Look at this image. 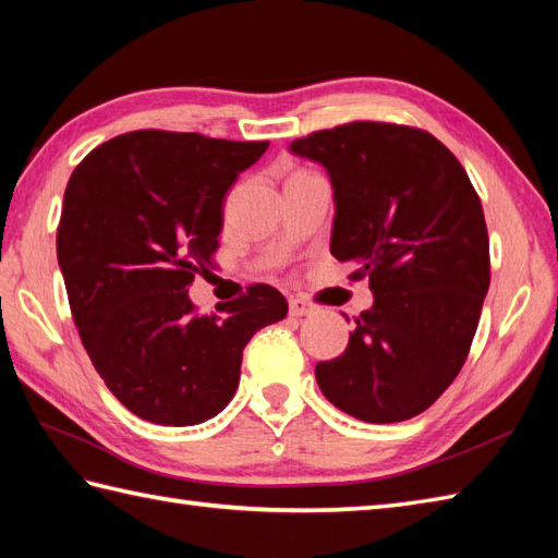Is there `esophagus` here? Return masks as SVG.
I'll return each mask as SVG.
<instances>
[{
  "label": "esophagus",
  "instance_id": "obj_1",
  "mask_svg": "<svg viewBox=\"0 0 558 558\" xmlns=\"http://www.w3.org/2000/svg\"><path fill=\"white\" fill-rule=\"evenodd\" d=\"M316 314V306L312 302H306L302 298H292L290 300V316H312Z\"/></svg>",
  "mask_w": 558,
  "mask_h": 558
}]
</instances>
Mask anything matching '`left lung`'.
<instances>
[{"label": "left lung", "instance_id": "obj_1", "mask_svg": "<svg viewBox=\"0 0 558 558\" xmlns=\"http://www.w3.org/2000/svg\"><path fill=\"white\" fill-rule=\"evenodd\" d=\"M333 182L330 254L369 278L340 357L316 364L322 393L362 422L424 412L468 360L489 290L482 201L460 160L417 126L350 122L294 138Z\"/></svg>", "mask_w": 558, "mask_h": 558}]
</instances>
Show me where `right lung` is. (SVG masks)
<instances>
[{
	"mask_svg": "<svg viewBox=\"0 0 558 558\" xmlns=\"http://www.w3.org/2000/svg\"><path fill=\"white\" fill-rule=\"evenodd\" d=\"M266 148L141 129L93 148L69 177L57 258L71 316L105 386L141 420L216 417L240 384L246 342L288 314L264 282L220 314H201L186 290L213 266L225 194Z\"/></svg>",
	"mask_w": 558,
	"mask_h": 558,
	"instance_id": "obj_1",
	"label": "right lung"
}]
</instances>
